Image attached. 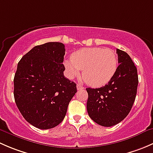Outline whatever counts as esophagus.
<instances>
[{
  "label": "esophagus",
  "mask_w": 153,
  "mask_h": 153,
  "mask_svg": "<svg viewBox=\"0 0 153 153\" xmlns=\"http://www.w3.org/2000/svg\"><path fill=\"white\" fill-rule=\"evenodd\" d=\"M84 89V86H82L78 84H77V89H78V90H81V89Z\"/></svg>",
  "instance_id": "obj_1"
}]
</instances>
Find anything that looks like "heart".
<instances>
[{
	"label": "heart",
	"instance_id": "b5f03b06",
	"mask_svg": "<svg viewBox=\"0 0 153 153\" xmlns=\"http://www.w3.org/2000/svg\"><path fill=\"white\" fill-rule=\"evenodd\" d=\"M67 76L77 78L83 70V77L89 85L99 87L107 84L118 68L116 54L110 49L91 47L72 54V59L64 62Z\"/></svg>",
	"mask_w": 153,
	"mask_h": 153
}]
</instances>
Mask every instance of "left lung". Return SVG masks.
<instances>
[{
	"label": "left lung",
	"mask_w": 153,
	"mask_h": 153,
	"mask_svg": "<svg viewBox=\"0 0 153 153\" xmlns=\"http://www.w3.org/2000/svg\"><path fill=\"white\" fill-rule=\"evenodd\" d=\"M118 65L115 75L104 86L86 88V109L92 121L112 126L124 119L132 109L138 84L136 67L129 55L116 49Z\"/></svg>",
	"instance_id": "left-lung-1"
}]
</instances>
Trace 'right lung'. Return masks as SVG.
Segmentation results:
<instances>
[{"mask_svg": "<svg viewBox=\"0 0 153 153\" xmlns=\"http://www.w3.org/2000/svg\"><path fill=\"white\" fill-rule=\"evenodd\" d=\"M65 47L48 42L33 47L18 62L14 97L26 121L41 129L62 122L77 92L76 84L64 75Z\"/></svg>", "mask_w": 153, "mask_h": 153, "instance_id": "obj_1", "label": "right lung"}]
</instances>
